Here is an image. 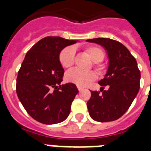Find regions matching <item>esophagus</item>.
<instances>
[{
  "label": "esophagus",
  "mask_w": 151,
  "mask_h": 151,
  "mask_svg": "<svg viewBox=\"0 0 151 151\" xmlns=\"http://www.w3.org/2000/svg\"><path fill=\"white\" fill-rule=\"evenodd\" d=\"M78 89L79 90V92H81L82 90H84V88L81 87V86H78Z\"/></svg>",
  "instance_id": "esophagus-1"
}]
</instances>
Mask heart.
I'll list each match as a JSON object with an SVG mask.
<instances>
[{
	"label": "heart",
	"mask_w": 151,
	"mask_h": 151,
	"mask_svg": "<svg viewBox=\"0 0 151 151\" xmlns=\"http://www.w3.org/2000/svg\"><path fill=\"white\" fill-rule=\"evenodd\" d=\"M85 52L88 55L92 61L95 63L96 68L99 73L104 70L103 65L99 63L104 59V52L97 46H88L85 48ZM75 50L73 47H66L59 55V61L62 66L69 68L73 66L74 63ZM96 78V74L93 71H83L80 69L74 68L69 70L66 74V80L69 82L76 84L78 86H86Z\"/></svg>",
	"instance_id": "heart-1"
}]
</instances>
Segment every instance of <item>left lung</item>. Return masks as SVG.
Returning a JSON list of instances; mask_svg holds the SVG:
<instances>
[{
    "mask_svg": "<svg viewBox=\"0 0 151 151\" xmlns=\"http://www.w3.org/2000/svg\"><path fill=\"white\" fill-rule=\"evenodd\" d=\"M87 42L98 44L106 52L108 67L99 84L100 92L92 91L87 107L90 117L99 122H112L126 112L139 90L140 71L137 62L122 43L110 38H93ZM105 86L108 88L103 90Z\"/></svg>",
    "mask_w": 151,
    "mask_h": 151,
    "instance_id": "obj_1",
    "label": "left lung"
}]
</instances>
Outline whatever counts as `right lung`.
Returning <instances> with one entry per match:
<instances>
[{
  "mask_svg": "<svg viewBox=\"0 0 151 151\" xmlns=\"http://www.w3.org/2000/svg\"><path fill=\"white\" fill-rule=\"evenodd\" d=\"M78 41L46 37L27 52L18 73L16 93L25 110L37 122L57 124L70 114L78 90L72 83L59 85L64 73L59 54Z\"/></svg>",
  "mask_w": 151,
  "mask_h": 151,
  "instance_id": "1",
  "label": "right lung"
}]
</instances>
